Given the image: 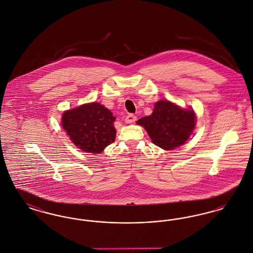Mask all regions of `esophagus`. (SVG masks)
Instances as JSON below:
<instances>
[{
    "mask_svg": "<svg viewBox=\"0 0 253 253\" xmlns=\"http://www.w3.org/2000/svg\"><path fill=\"white\" fill-rule=\"evenodd\" d=\"M135 121H136V117H135L134 115H132V114L128 115V116L125 118V122H126V123H132V122H134Z\"/></svg>",
    "mask_w": 253,
    "mask_h": 253,
    "instance_id": "34e87169",
    "label": "esophagus"
}]
</instances>
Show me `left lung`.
Here are the masks:
<instances>
[{"instance_id": "obj_1", "label": "left lung", "mask_w": 253, "mask_h": 253, "mask_svg": "<svg viewBox=\"0 0 253 253\" xmlns=\"http://www.w3.org/2000/svg\"><path fill=\"white\" fill-rule=\"evenodd\" d=\"M195 120L193 109H183L169 100H159L153 114L136 123L144 127L154 144L169 151L189 139L195 128Z\"/></svg>"}]
</instances>
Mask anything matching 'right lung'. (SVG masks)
<instances>
[{"label":"right lung","mask_w":253,"mask_h":253,"mask_svg":"<svg viewBox=\"0 0 253 253\" xmlns=\"http://www.w3.org/2000/svg\"><path fill=\"white\" fill-rule=\"evenodd\" d=\"M115 120L109 109L92 102L65 111L61 125L76 147L96 155L115 141Z\"/></svg>","instance_id":"obj_1"}]
</instances>
